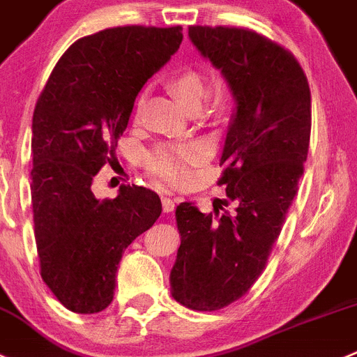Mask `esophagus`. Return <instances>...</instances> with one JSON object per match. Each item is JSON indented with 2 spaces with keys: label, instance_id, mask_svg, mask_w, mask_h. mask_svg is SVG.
Wrapping results in <instances>:
<instances>
[{
  "label": "esophagus",
  "instance_id": "obj_1",
  "mask_svg": "<svg viewBox=\"0 0 357 357\" xmlns=\"http://www.w3.org/2000/svg\"><path fill=\"white\" fill-rule=\"evenodd\" d=\"M178 203V199H172V198H162V212L169 213L175 210V205Z\"/></svg>",
  "mask_w": 357,
  "mask_h": 357
}]
</instances>
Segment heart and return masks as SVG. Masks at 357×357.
<instances>
[{
    "instance_id": "1",
    "label": "heart",
    "mask_w": 357,
    "mask_h": 357,
    "mask_svg": "<svg viewBox=\"0 0 357 357\" xmlns=\"http://www.w3.org/2000/svg\"><path fill=\"white\" fill-rule=\"evenodd\" d=\"M172 87L182 103L192 110L202 107L208 87L202 71L195 68H184L173 75ZM144 100L137 101V112H140ZM205 158V151L199 144H165L155 147L145 155V168L158 176L159 181L169 185H182L188 182L191 169L198 166Z\"/></svg>"
}]
</instances>
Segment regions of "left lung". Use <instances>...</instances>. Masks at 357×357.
Segmentation results:
<instances>
[{"instance_id": "left-lung-1", "label": "left lung", "mask_w": 357, "mask_h": 357, "mask_svg": "<svg viewBox=\"0 0 357 357\" xmlns=\"http://www.w3.org/2000/svg\"><path fill=\"white\" fill-rule=\"evenodd\" d=\"M189 38L220 70L236 101L219 185L235 212L175 210L181 247L169 273L172 296L212 312L240 300L266 266L298 192L310 144V87L293 54L243 28L191 26Z\"/></svg>"}]
</instances>
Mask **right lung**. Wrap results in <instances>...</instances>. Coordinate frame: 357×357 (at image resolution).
Wrapping results in <instances>:
<instances>
[{
    "label": "right lung",
    "mask_w": 357,
    "mask_h": 357,
    "mask_svg": "<svg viewBox=\"0 0 357 357\" xmlns=\"http://www.w3.org/2000/svg\"><path fill=\"white\" fill-rule=\"evenodd\" d=\"M182 28L119 26L77 40L54 66L33 114L31 203L40 273L71 312L114 300L117 266L161 215L154 191L122 185L100 199L93 178L115 161L135 100L182 43Z\"/></svg>",
    "instance_id": "1"
}]
</instances>
